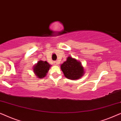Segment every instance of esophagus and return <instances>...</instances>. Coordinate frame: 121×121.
Wrapping results in <instances>:
<instances>
[{"label":"esophagus","mask_w":121,"mask_h":121,"mask_svg":"<svg viewBox=\"0 0 121 121\" xmlns=\"http://www.w3.org/2000/svg\"><path fill=\"white\" fill-rule=\"evenodd\" d=\"M54 64H55V65H57V64H59L58 61H55V62H54Z\"/></svg>","instance_id":"esophagus-1"}]
</instances>
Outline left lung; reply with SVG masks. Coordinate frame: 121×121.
Wrapping results in <instances>:
<instances>
[{"label": "left lung", "mask_w": 121, "mask_h": 121, "mask_svg": "<svg viewBox=\"0 0 121 121\" xmlns=\"http://www.w3.org/2000/svg\"><path fill=\"white\" fill-rule=\"evenodd\" d=\"M61 70L67 78L71 80L79 79L83 75L84 68L77 60L68 57L65 62L60 66Z\"/></svg>", "instance_id": "1"}]
</instances>
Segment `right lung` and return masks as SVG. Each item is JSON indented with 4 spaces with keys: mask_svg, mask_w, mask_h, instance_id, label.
Returning <instances> with one entry per match:
<instances>
[{
    "mask_svg": "<svg viewBox=\"0 0 121 121\" xmlns=\"http://www.w3.org/2000/svg\"><path fill=\"white\" fill-rule=\"evenodd\" d=\"M51 65L46 61L40 60L37 63L34 68V72L36 75L39 78H43L46 75V73L49 70Z\"/></svg>",
    "mask_w": 121,
    "mask_h": 121,
    "instance_id": "right-lung-1",
    "label": "right lung"
}]
</instances>
